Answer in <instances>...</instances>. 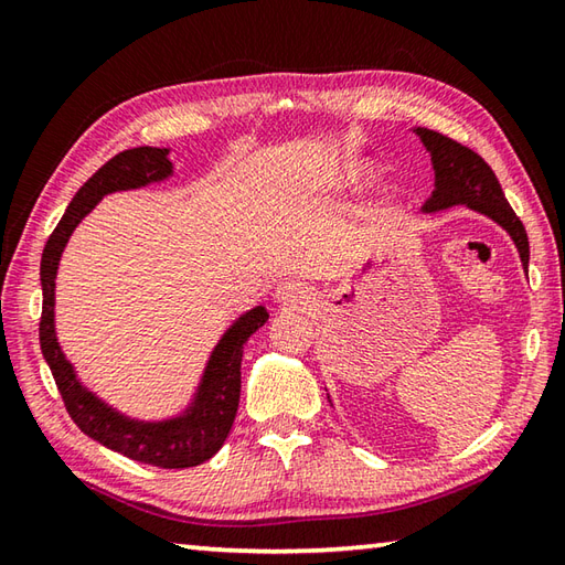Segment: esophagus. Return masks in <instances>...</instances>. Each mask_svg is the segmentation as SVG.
<instances>
[{
    "label": "esophagus",
    "mask_w": 565,
    "mask_h": 565,
    "mask_svg": "<svg viewBox=\"0 0 565 565\" xmlns=\"http://www.w3.org/2000/svg\"><path fill=\"white\" fill-rule=\"evenodd\" d=\"M276 298L289 306H303L310 301V289L301 281H284L279 289H276Z\"/></svg>",
    "instance_id": "34e87169"
}]
</instances>
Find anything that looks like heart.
<instances>
[{
	"label": "heart",
	"mask_w": 565,
	"mask_h": 565,
	"mask_svg": "<svg viewBox=\"0 0 565 565\" xmlns=\"http://www.w3.org/2000/svg\"><path fill=\"white\" fill-rule=\"evenodd\" d=\"M371 174H374V164L366 162V160H352V162H347L342 167L338 179H334V186H338V189H356V186L366 184Z\"/></svg>",
	"instance_id": "obj_1"
}]
</instances>
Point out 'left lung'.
<instances>
[{"label": "left lung", "instance_id": "1", "mask_svg": "<svg viewBox=\"0 0 565 565\" xmlns=\"http://www.w3.org/2000/svg\"><path fill=\"white\" fill-rule=\"evenodd\" d=\"M415 134L429 150L431 167H435V191H431L423 211H444L463 203L468 209L486 213L488 218L505 227L520 249L522 267H530V239H526L524 225L514 215L495 172L490 170L481 154L437 134V130L415 128Z\"/></svg>", "mask_w": 565, "mask_h": 565}]
</instances>
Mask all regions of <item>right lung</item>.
<instances>
[{"label": "right lung", "instance_id": "right-lung-1", "mask_svg": "<svg viewBox=\"0 0 565 565\" xmlns=\"http://www.w3.org/2000/svg\"><path fill=\"white\" fill-rule=\"evenodd\" d=\"M167 152L170 150L148 146L118 152L116 158L99 167L82 184L75 199L70 201L65 215L55 225L53 235L47 237L41 257L43 313L39 338L41 352L53 371L55 386L63 395L67 413L84 435L140 463L160 468H191L209 461L223 447L227 431L233 427L239 403L243 347L249 340V334L267 322V310L257 306L235 320V326L223 334V340L209 359L194 403L184 415L164 419V423H138V419L124 417L114 407L102 403L97 395L89 393L77 381L55 338V274L72 231L84 215L97 206L102 196L114 194V191L146 186L170 177L172 162L167 160Z\"/></svg>", "mask_w": 565, "mask_h": 565}]
</instances>
